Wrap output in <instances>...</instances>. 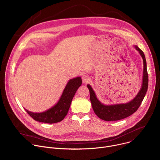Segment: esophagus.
<instances>
[{
    "instance_id": "esophagus-1",
    "label": "esophagus",
    "mask_w": 160,
    "mask_h": 160,
    "mask_svg": "<svg viewBox=\"0 0 160 160\" xmlns=\"http://www.w3.org/2000/svg\"><path fill=\"white\" fill-rule=\"evenodd\" d=\"M90 80V78L87 75H83L82 76V81L83 83H88Z\"/></svg>"
}]
</instances>
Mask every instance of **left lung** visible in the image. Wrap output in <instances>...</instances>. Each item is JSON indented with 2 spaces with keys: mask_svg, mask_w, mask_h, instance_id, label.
Segmentation results:
<instances>
[{
  "mask_svg": "<svg viewBox=\"0 0 160 160\" xmlns=\"http://www.w3.org/2000/svg\"><path fill=\"white\" fill-rule=\"evenodd\" d=\"M134 48L139 52L143 59L144 70L141 88L138 94L132 101L125 104L105 105L101 103L97 98L92 87L89 84L87 85L90 92V99L93 110L99 118L104 121H117L130 116L138 110L145 97L148 87V74L146 60L143 51L137 45H134Z\"/></svg>",
  "mask_w": 160,
  "mask_h": 160,
  "instance_id": "left-lung-1",
  "label": "left lung"
}]
</instances>
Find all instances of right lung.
<instances>
[{
    "label": "right lung",
    "instance_id": "1",
    "mask_svg": "<svg viewBox=\"0 0 160 160\" xmlns=\"http://www.w3.org/2000/svg\"><path fill=\"white\" fill-rule=\"evenodd\" d=\"M81 77L70 79L66 85L58 102L51 108L42 112H33L25 109L35 120L46 123H55L62 121L66 116L72 101L78 87L82 85Z\"/></svg>",
    "mask_w": 160,
    "mask_h": 160
}]
</instances>
